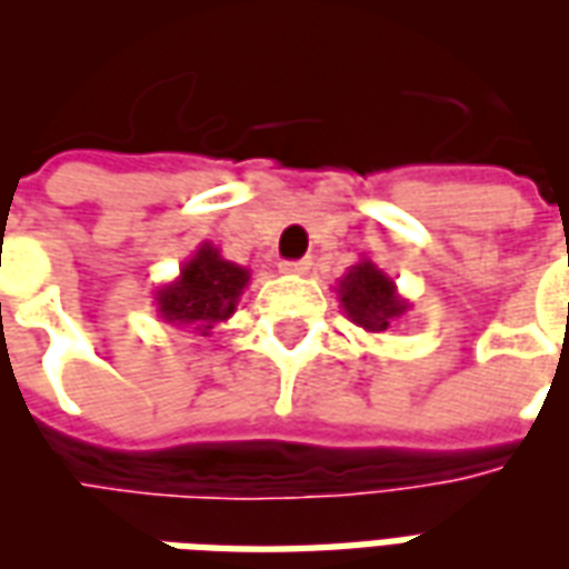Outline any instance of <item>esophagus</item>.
<instances>
[{
    "mask_svg": "<svg viewBox=\"0 0 569 569\" xmlns=\"http://www.w3.org/2000/svg\"><path fill=\"white\" fill-rule=\"evenodd\" d=\"M280 271H283V273H308L310 271V261L308 259L283 261V264H280Z\"/></svg>",
    "mask_w": 569,
    "mask_h": 569,
    "instance_id": "esophagus-1",
    "label": "esophagus"
}]
</instances>
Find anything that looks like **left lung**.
Here are the masks:
<instances>
[{
	"label": "left lung",
	"instance_id": "1",
	"mask_svg": "<svg viewBox=\"0 0 569 569\" xmlns=\"http://www.w3.org/2000/svg\"><path fill=\"white\" fill-rule=\"evenodd\" d=\"M335 292L350 322L362 326L366 332H390L411 310V301L399 296L393 277H387L369 256H362L338 280Z\"/></svg>",
	"mask_w": 569,
	"mask_h": 569
}]
</instances>
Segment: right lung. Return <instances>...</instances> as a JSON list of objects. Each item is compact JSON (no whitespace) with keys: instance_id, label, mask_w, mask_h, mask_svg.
<instances>
[{"instance_id":"right-lung-1","label":"right lung","mask_w":569,"mask_h":569,"mask_svg":"<svg viewBox=\"0 0 569 569\" xmlns=\"http://www.w3.org/2000/svg\"><path fill=\"white\" fill-rule=\"evenodd\" d=\"M249 286V268L222 259L219 247L203 240L179 268V277L158 286L154 308L163 322L188 332L210 335L216 322L234 317L237 301Z\"/></svg>"}]
</instances>
